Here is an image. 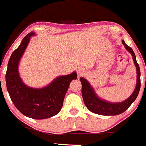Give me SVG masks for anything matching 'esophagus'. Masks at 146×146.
I'll use <instances>...</instances> for the list:
<instances>
[{
	"mask_svg": "<svg viewBox=\"0 0 146 146\" xmlns=\"http://www.w3.org/2000/svg\"><path fill=\"white\" fill-rule=\"evenodd\" d=\"M84 73H85V71L83 68H78L77 70V74L78 77H81V76H84Z\"/></svg>",
	"mask_w": 146,
	"mask_h": 146,
	"instance_id": "34e87169",
	"label": "esophagus"
}]
</instances>
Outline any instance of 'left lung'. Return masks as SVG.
<instances>
[{"label": "left lung", "instance_id": "8db88e82", "mask_svg": "<svg viewBox=\"0 0 146 146\" xmlns=\"http://www.w3.org/2000/svg\"><path fill=\"white\" fill-rule=\"evenodd\" d=\"M122 42L123 45L125 46V49L132 54L134 64L135 65L136 71H137V81H136L135 88L130 97L125 99L123 102H110L99 97L96 94L95 90L91 86L89 82L84 78H80V81L82 84L81 93H82V97L84 99V104L89 111L95 113V114L104 115V116H114V115H118L119 114H122L124 111H126L135 102L138 95L139 92H140L141 70H140L139 65L136 61L135 54L131 47L125 44V41L122 40Z\"/></svg>", "mask_w": 146, "mask_h": 146}]
</instances>
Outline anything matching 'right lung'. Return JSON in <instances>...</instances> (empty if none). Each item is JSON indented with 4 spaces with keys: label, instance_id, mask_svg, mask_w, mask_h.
Listing matches in <instances>:
<instances>
[{
    "label": "right lung",
    "instance_id": "add662e5",
    "mask_svg": "<svg viewBox=\"0 0 146 146\" xmlns=\"http://www.w3.org/2000/svg\"><path fill=\"white\" fill-rule=\"evenodd\" d=\"M29 33L12 53L5 74L7 91L17 110L24 115L35 119L52 117L60 111L65 94L70 82L77 78L76 71L58 76L42 88H33L26 85L20 77L19 65L27 49L30 38L35 36Z\"/></svg>",
    "mask_w": 146,
    "mask_h": 146
}]
</instances>
